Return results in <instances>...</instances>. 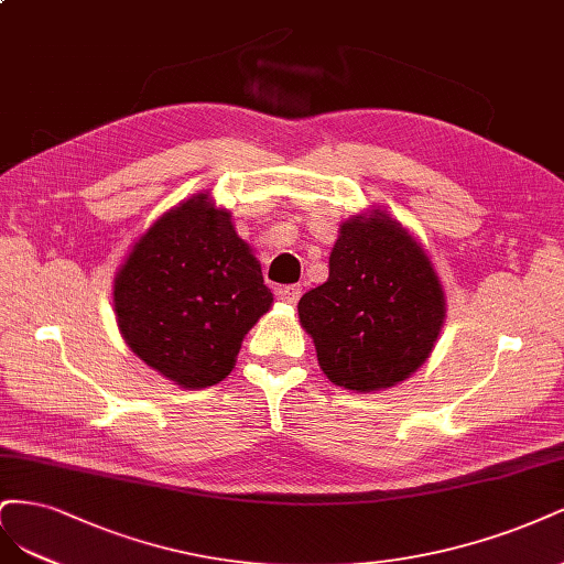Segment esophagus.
<instances>
[{
	"label": "esophagus",
	"mask_w": 564,
	"mask_h": 564,
	"mask_svg": "<svg viewBox=\"0 0 564 564\" xmlns=\"http://www.w3.org/2000/svg\"><path fill=\"white\" fill-rule=\"evenodd\" d=\"M302 295V288L300 285H285L279 290V297L285 302V304H297Z\"/></svg>",
	"instance_id": "1"
}]
</instances>
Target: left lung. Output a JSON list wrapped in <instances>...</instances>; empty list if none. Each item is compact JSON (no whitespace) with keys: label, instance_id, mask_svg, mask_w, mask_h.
<instances>
[{"label":"left lung","instance_id":"8db88e82","mask_svg":"<svg viewBox=\"0 0 564 564\" xmlns=\"http://www.w3.org/2000/svg\"><path fill=\"white\" fill-rule=\"evenodd\" d=\"M297 314L325 377L368 393L424 366L445 323V293L424 248L372 210L339 225L330 276L302 295Z\"/></svg>","mask_w":564,"mask_h":564}]
</instances>
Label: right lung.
I'll use <instances>...</instances> for the list:
<instances>
[{"instance_id": "add662e5", "label": "right lung", "mask_w": 564, "mask_h": 564, "mask_svg": "<svg viewBox=\"0 0 564 564\" xmlns=\"http://www.w3.org/2000/svg\"><path fill=\"white\" fill-rule=\"evenodd\" d=\"M271 302L252 248L208 194L163 213L115 276L121 337L183 389L223 381Z\"/></svg>"}]
</instances>
